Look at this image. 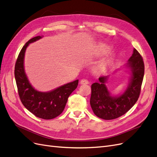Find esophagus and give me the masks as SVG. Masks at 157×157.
I'll list each match as a JSON object with an SVG mask.
<instances>
[{"label": "esophagus", "instance_id": "1", "mask_svg": "<svg viewBox=\"0 0 157 157\" xmlns=\"http://www.w3.org/2000/svg\"><path fill=\"white\" fill-rule=\"evenodd\" d=\"M80 84L82 85H87V84H89V82L88 80L85 79H83L80 81Z\"/></svg>", "mask_w": 157, "mask_h": 157}]
</instances>
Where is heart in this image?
Returning <instances> with one entry per match:
<instances>
[{
  "mask_svg": "<svg viewBox=\"0 0 157 157\" xmlns=\"http://www.w3.org/2000/svg\"><path fill=\"white\" fill-rule=\"evenodd\" d=\"M109 49V48L107 46H105V45H102V46L100 48V51L102 53L107 52ZM110 60H111L110 58H105L102 60H101L100 63H98V64L97 65L96 68H97V70H98V71H103V70H104L109 64Z\"/></svg>",
  "mask_w": 157,
  "mask_h": 157,
  "instance_id": "b5f03b06",
  "label": "heart"
}]
</instances>
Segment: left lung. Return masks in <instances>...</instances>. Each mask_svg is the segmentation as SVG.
I'll return each mask as SVG.
<instances>
[{
	"label": "left lung",
	"mask_w": 157,
	"mask_h": 157,
	"mask_svg": "<svg viewBox=\"0 0 157 157\" xmlns=\"http://www.w3.org/2000/svg\"><path fill=\"white\" fill-rule=\"evenodd\" d=\"M130 72L128 85L124 93L111 94L105 83L109 75L101 76L91 85L90 104L94 113L99 118L111 120L125 114L137 102L144 75V63L141 55L134 49L132 56L125 65Z\"/></svg>",
	"instance_id": "left-lung-1"
}]
</instances>
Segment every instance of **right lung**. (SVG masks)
<instances>
[{"instance_id": "1", "label": "right lung", "mask_w": 157, "mask_h": 157, "mask_svg": "<svg viewBox=\"0 0 157 157\" xmlns=\"http://www.w3.org/2000/svg\"><path fill=\"white\" fill-rule=\"evenodd\" d=\"M42 38L34 37L25 44L18 55L14 74L19 98L25 107L37 117L52 119L63 112L69 96L78 87V79L48 92L38 91L33 87L25 71V53L30 44Z\"/></svg>"}]
</instances>
